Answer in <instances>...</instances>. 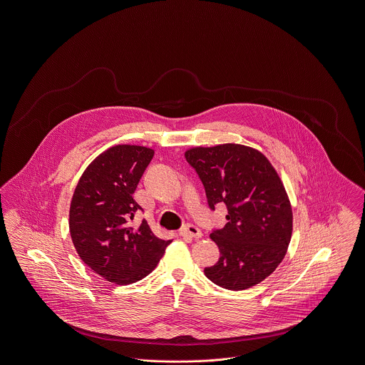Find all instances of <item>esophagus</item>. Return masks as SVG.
Wrapping results in <instances>:
<instances>
[{"mask_svg":"<svg viewBox=\"0 0 365 365\" xmlns=\"http://www.w3.org/2000/svg\"><path fill=\"white\" fill-rule=\"evenodd\" d=\"M180 235L183 237V238H190V240H199V238H202V231L196 227V225H193V224H186V225H183L182 227V230H180Z\"/></svg>","mask_w":365,"mask_h":365,"instance_id":"esophagus-1","label":"esophagus"}]
</instances>
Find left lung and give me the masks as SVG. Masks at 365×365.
<instances>
[{"mask_svg": "<svg viewBox=\"0 0 365 365\" xmlns=\"http://www.w3.org/2000/svg\"><path fill=\"white\" fill-rule=\"evenodd\" d=\"M185 158L202 180L210 210L221 202L228 210L225 227L211 231L221 256L204 269L205 277L232 291L263 282L282 263L292 232L277 172L262 153L240 144L192 148Z\"/></svg>", "mask_w": 365, "mask_h": 365, "instance_id": "left-lung-1", "label": "left lung"}]
</instances>
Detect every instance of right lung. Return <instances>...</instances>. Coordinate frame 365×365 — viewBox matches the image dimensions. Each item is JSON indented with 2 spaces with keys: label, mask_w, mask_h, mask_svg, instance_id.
Segmentation results:
<instances>
[{
  "label": "right lung",
  "mask_w": 365,
  "mask_h": 365,
  "mask_svg": "<svg viewBox=\"0 0 365 365\" xmlns=\"http://www.w3.org/2000/svg\"><path fill=\"white\" fill-rule=\"evenodd\" d=\"M154 150L116 145L91 163L70 207V234L82 262L110 283H135L148 276L170 241L155 237L145 220L133 225L143 208L133 199Z\"/></svg>",
  "instance_id": "1"
}]
</instances>
